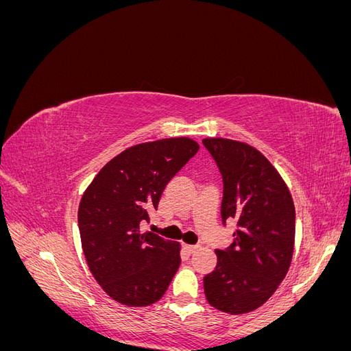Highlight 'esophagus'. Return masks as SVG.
<instances>
[{
	"label": "esophagus",
	"mask_w": 351,
	"mask_h": 351,
	"mask_svg": "<svg viewBox=\"0 0 351 351\" xmlns=\"http://www.w3.org/2000/svg\"><path fill=\"white\" fill-rule=\"evenodd\" d=\"M183 249H184L187 253H193V252L197 249V246H195V244H183Z\"/></svg>",
	"instance_id": "34e87169"
}]
</instances>
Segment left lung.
I'll use <instances>...</instances> for the list:
<instances>
[{
	"instance_id": "1",
	"label": "left lung",
	"mask_w": 351,
	"mask_h": 351,
	"mask_svg": "<svg viewBox=\"0 0 351 351\" xmlns=\"http://www.w3.org/2000/svg\"><path fill=\"white\" fill-rule=\"evenodd\" d=\"M222 177L221 219H237L232 243L217 249V267L205 275L210 306L231 315L258 309L290 268L295 210L274 165L254 147L214 137L202 141Z\"/></svg>"
}]
</instances>
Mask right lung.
Instances as JSON below:
<instances>
[{"label": "right lung", "instance_id": "add662e5", "mask_svg": "<svg viewBox=\"0 0 351 351\" xmlns=\"http://www.w3.org/2000/svg\"><path fill=\"white\" fill-rule=\"evenodd\" d=\"M199 149L187 137L129 147L105 165L86 189L77 222L95 280L115 302L149 306L167 291L180 267V244L142 231L149 210Z\"/></svg>", "mask_w": 351, "mask_h": 351}]
</instances>
